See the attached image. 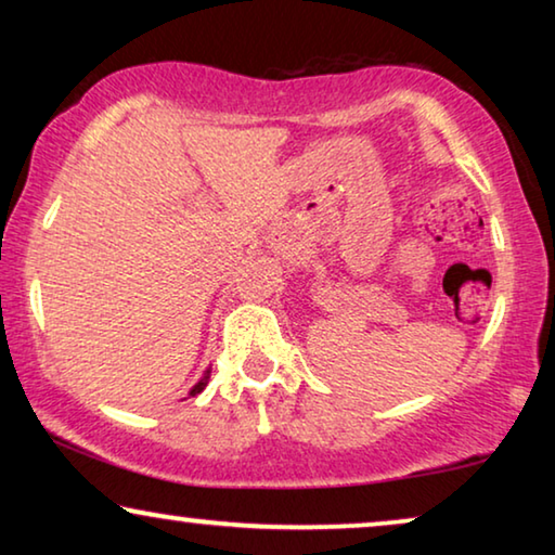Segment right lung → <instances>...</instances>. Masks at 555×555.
Wrapping results in <instances>:
<instances>
[{"label": "right lung", "mask_w": 555, "mask_h": 555, "mask_svg": "<svg viewBox=\"0 0 555 555\" xmlns=\"http://www.w3.org/2000/svg\"><path fill=\"white\" fill-rule=\"evenodd\" d=\"M209 384V369H207V374H204L199 382H196L194 386H192V391H189V397H196V393H202L204 391V386Z\"/></svg>", "instance_id": "add662e5"}]
</instances>
